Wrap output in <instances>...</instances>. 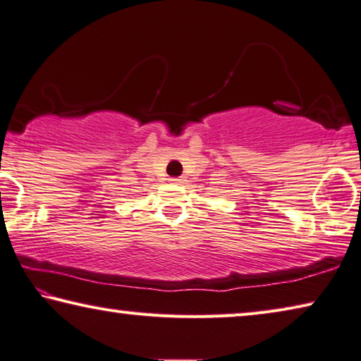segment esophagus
Segmentation results:
<instances>
[{
	"instance_id": "esophagus-1",
	"label": "esophagus",
	"mask_w": 361,
	"mask_h": 361,
	"mask_svg": "<svg viewBox=\"0 0 361 361\" xmlns=\"http://www.w3.org/2000/svg\"><path fill=\"white\" fill-rule=\"evenodd\" d=\"M171 182H173V184H182V182H184V179H182V177H173V179H169Z\"/></svg>"
}]
</instances>
